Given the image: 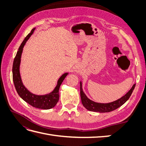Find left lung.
Here are the masks:
<instances>
[{"mask_svg":"<svg viewBox=\"0 0 146 146\" xmlns=\"http://www.w3.org/2000/svg\"><path fill=\"white\" fill-rule=\"evenodd\" d=\"M80 84L81 100L82 103L84 106V107L86 108L88 110H89V111L99 113H107L112 111L113 110L120 107L123 104H124L130 98V97L131 95L132 92H133V91L134 90L136 85V84H134L131 89L129 91V92H128L126 94L122 96L120 99L110 103L102 104L96 102L92 101L88 98L86 96V94L84 93V92L83 91L82 82H80Z\"/></svg>","mask_w":146,"mask_h":146,"instance_id":"1","label":"left lung"}]
</instances>
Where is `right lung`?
<instances>
[{"label": "right lung", "mask_w": 146, "mask_h": 146, "mask_svg": "<svg viewBox=\"0 0 146 146\" xmlns=\"http://www.w3.org/2000/svg\"><path fill=\"white\" fill-rule=\"evenodd\" d=\"M35 28L33 29L31 32L25 37L24 40L21 44L18 51L14 59L13 64V80L17 94L26 102H27L32 107L43 110H48L54 108L56 105L59 100V90L60 85L64 80L65 77L68 76V73L66 72L61 76L57 82V85L55 89L51 92L46 95H36L30 92L23 85L20 75V64L22 53L23 48L33 32Z\"/></svg>", "instance_id": "right-lung-1"}]
</instances>
